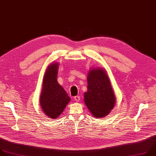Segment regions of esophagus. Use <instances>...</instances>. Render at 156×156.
I'll return each mask as SVG.
<instances>
[{
	"instance_id": "obj_1",
	"label": "esophagus",
	"mask_w": 156,
	"mask_h": 156,
	"mask_svg": "<svg viewBox=\"0 0 156 156\" xmlns=\"http://www.w3.org/2000/svg\"><path fill=\"white\" fill-rule=\"evenodd\" d=\"M74 100H75L76 101H80V97H79V95L74 97Z\"/></svg>"
}]
</instances>
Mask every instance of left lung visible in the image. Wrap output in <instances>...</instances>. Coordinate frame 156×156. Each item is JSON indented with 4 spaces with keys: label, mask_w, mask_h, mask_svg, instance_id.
I'll return each instance as SVG.
<instances>
[{
    "label": "left lung",
    "mask_w": 156,
    "mask_h": 156,
    "mask_svg": "<svg viewBox=\"0 0 156 156\" xmlns=\"http://www.w3.org/2000/svg\"><path fill=\"white\" fill-rule=\"evenodd\" d=\"M87 91L84 101L95 117H103L113 109L115 97L109 79L103 69L90 70L87 76Z\"/></svg>",
    "instance_id": "obj_1"
}]
</instances>
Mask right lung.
Here are the masks:
<instances>
[{
	"mask_svg": "<svg viewBox=\"0 0 156 156\" xmlns=\"http://www.w3.org/2000/svg\"><path fill=\"white\" fill-rule=\"evenodd\" d=\"M58 64L48 66L43 80L40 105L45 114L51 119L57 118L63 111L71 98L57 81Z\"/></svg>",
	"mask_w": 156,
	"mask_h": 156,
	"instance_id": "1",
	"label": "right lung"
}]
</instances>
